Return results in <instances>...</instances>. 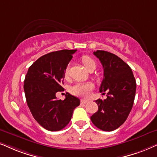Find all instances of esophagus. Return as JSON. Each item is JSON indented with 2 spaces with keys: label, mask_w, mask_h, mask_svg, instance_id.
<instances>
[{
  "label": "esophagus",
  "mask_w": 157,
  "mask_h": 157,
  "mask_svg": "<svg viewBox=\"0 0 157 157\" xmlns=\"http://www.w3.org/2000/svg\"><path fill=\"white\" fill-rule=\"evenodd\" d=\"M89 101L88 100H81V104H87L88 103Z\"/></svg>",
  "instance_id": "obj_1"
}]
</instances>
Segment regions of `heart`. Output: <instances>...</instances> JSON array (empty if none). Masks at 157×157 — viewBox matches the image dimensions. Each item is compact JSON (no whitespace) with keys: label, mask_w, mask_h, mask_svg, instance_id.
<instances>
[{"label":"heart","mask_w":157,"mask_h":157,"mask_svg":"<svg viewBox=\"0 0 157 157\" xmlns=\"http://www.w3.org/2000/svg\"><path fill=\"white\" fill-rule=\"evenodd\" d=\"M82 61L83 64L86 67V69H88L91 68V67H95L96 68V62L91 57L88 56H82ZM69 66L67 67L66 72H65V75L67 76L69 74ZM93 85L92 83L90 82H78L76 83L72 88H71V91L74 95H76L77 96L80 97H88L90 95V91L93 90Z\"/></svg>","instance_id":"1"}]
</instances>
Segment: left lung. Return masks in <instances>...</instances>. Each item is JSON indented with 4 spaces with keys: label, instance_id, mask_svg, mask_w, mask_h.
<instances>
[{
    "label": "left lung",
    "instance_id": "obj_1",
    "mask_svg": "<svg viewBox=\"0 0 157 157\" xmlns=\"http://www.w3.org/2000/svg\"><path fill=\"white\" fill-rule=\"evenodd\" d=\"M104 68V79L99 91L106 99L96 101L98 109L90 117L95 126L112 131L125 122L133 105L136 82L132 69L120 57L108 51L93 52Z\"/></svg>",
    "mask_w": 157,
    "mask_h": 157
}]
</instances>
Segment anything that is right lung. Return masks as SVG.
I'll return each mask as SVG.
<instances>
[{
    "mask_svg": "<svg viewBox=\"0 0 157 157\" xmlns=\"http://www.w3.org/2000/svg\"><path fill=\"white\" fill-rule=\"evenodd\" d=\"M77 50L47 53L29 67L24 82L27 106L35 120L50 131L62 130L69 124L80 99L67 93L64 101L56 97L64 90L65 71Z\"/></svg>",
    "mask_w": 157,
    "mask_h": 157,
    "instance_id": "1",
    "label": "right lung"
}]
</instances>
